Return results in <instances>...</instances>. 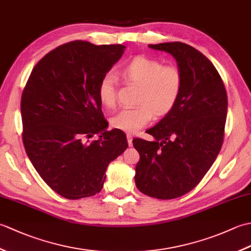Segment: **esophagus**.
<instances>
[{"label": "esophagus", "instance_id": "esophagus-1", "mask_svg": "<svg viewBox=\"0 0 251 251\" xmlns=\"http://www.w3.org/2000/svg\"><path fill=\"white\" fill-rule=\"evenodd\" d=\"M126 137H127V142H128V146L132 147V136H131V134H127Z\"/></svg>", "mask_w": 251, "mask_h": 251}]
</instances>
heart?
Wrapping results in <instances>:
<instances>
[{
    "label": "heart",
    "instance_id": "obj_1",
    "mask_svg": "<svg viewBox=\"0 0 251 251\" xmlns=\"http://www.w3.org/2000/svg\"><path fill=\"white\" fill-rule=\"evenodd\" d=\"M124 76L140 85L134 108L120 111L111 119V125L123 131L136 132L152 120L153 114L161 117L168 114L177 104L183 77L177 67L163 66L161 61L138 56L123 69ZM117 79L113 73H106L100 79L98 96L102 104L114 108L116 104Z\"/></svg>",
    "mask_w": 251,
    "mask_h": 251
}]
</instances>
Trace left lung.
Segmentation results:
<instances>
[{
  "label": "left lung",
  "instance_id": "obj_1",
  "mask_svg": "<svg viewBox=\"0 0 251 251\" xmlns=\"http://www.w3.org/2000/svg\"><path fill=\"white\" fill-rule=\"evenodd\" d=\"M177 61L183 77L175 108L147 132L154 141L134 139L140 161L138 190L159 200H172L193 190L219 154L227 112L221 76L201 51L181 42L150 44Z\"/></svg>",
  "mask_w": 251,
  "mask_h": 251
}]
</instances>
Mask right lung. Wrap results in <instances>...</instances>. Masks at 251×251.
Here are the masks:
<instances>
[{
  "label": "right lung",
  "mask_w": 251,
  "mask_h": 251,
  "mask_svg": "<svg viewBox=\"0 0 251 251\" xmlns=\"http://www.w3.org/2000/svg\"><path fill=\"white\" fill-rule=\"evenodd\" d=\"M124 45L74 41L36 63L21 96L23 140L41 178L58 194L78 200L99 193L108 165L128 143L106 130L98 85L120 60ZM99 134L97 141H89Z\"/></svg>",
  "instance_id": "add662e5"
}]
</instances>
